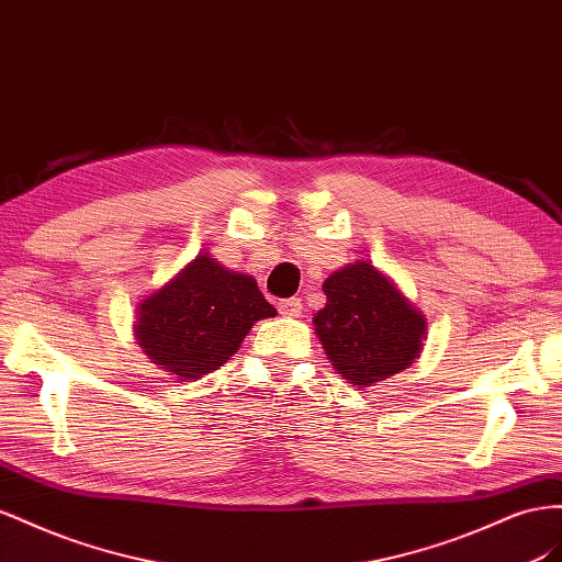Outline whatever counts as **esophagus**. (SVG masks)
I'll return each instance as SVG.
<instances>
[{
  "mask_svg": "<svg viewBox=\"0 0 562 562\" xmlns=\"http://www.w3.org/2000/svg\"><path fill=\"white\" fill-rule=\"evenodd\" d=\"M278 311L284 317H299L303 313V303L301 299H284L278 303Z\"/></svg>",
  "mask_w": 562,
  "mask_h": 562,
  "instance_id": "1",
  "label": "esophagus"
}]
</instances>
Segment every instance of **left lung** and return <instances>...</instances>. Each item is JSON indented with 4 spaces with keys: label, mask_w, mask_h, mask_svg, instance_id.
Returning <instances> with one entry per match:
<instances>
[{
    "label": "left lung",
    "mask_w": 562,
    "mask_h": 562,
    "mask_svg": "<svg viewBox=\"0 0 562 562\" xmlns=\"http://www.w3.org/2000/svg\"><path fill=\"white\" fill-rule=\"evenodd\" d=\"M327 306L313 317L334 370L356 386L407 370L426 339V319L367 261L336 270L323 284Z\"/></svg>",
    "instance_id": "left-lung-1"
}]
</instances>
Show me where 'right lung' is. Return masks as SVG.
Wrapping results in <instances>:
<instances>
[{
    "instance_id": "obj_1",
    "label": "right lung",
    "mask_w": 562,
    "mask_h": 562,
    "mask_svg": "<svg viewBox=\"0 0 562 562\" xmlns=\"http://www.w3.org/2000/svg\"><path fill=\"white\" fill-rule=\"evenodd\" d=\"M272 315L254 278L200 254L140 303L136 339L165 372L192 381L226 364L251 325Z\"/></svg>"
}]
</instances>
